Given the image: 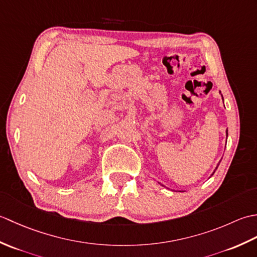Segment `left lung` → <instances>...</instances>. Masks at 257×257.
<instances>
[{
    "instance_id": "obj_1",
    "label": "left lung",
    "mask_w": 257,
    "mask_h": 257,
    "mask_svg": "<svg viewBox=\"0 0 257 257\" xmlns=\"http://www.w3.org/2000/svg\"><path fill=\"white\" fill-rule=\"evenodd\" d=\"M222 98H223V96H222ZM226 138H227V130H226ZM220 162H221V161H220ZM220 162H219V163H217V166L215 167V169H214V171H213V173L211 174V176H213V174H214V172L216 171V169H217V167H219V165H220ZM158 183H159V184H161L160 182H158ZM161 185H162V184H161ZM162 187H165V185H162ZM172 191H176V190H172ZM177 191H178V190H177ZM179 192H183V191H179Z\"/></svg>"
}]
</instances>
